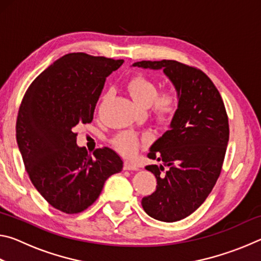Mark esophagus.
I'll list each match as a JSON object with an SVG mask.
<instances>
[{
    "label": "esophagus",
    "mask_w": 261,
    "mask_h": 261,
    "mask_svg": "<svg viewBox=\"0 0 261 261\" xmlns=\"http://www.w3.org/2000/svg\"><path fill=\"white\" fill-rule=\"evenodd\" d=\"M123 169H124V170H137V169H138V167L134 165V163L129 162V161H124V165H123Z\"/></svg>",
    "instance_id": "1"
}]
</instances>
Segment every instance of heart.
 Instances as JSON below:
<instances>
[{"instance_id": "heart-1", "label": "heart", "mask_w": 261, "mask_h": 261, "mask_svg": "<svg viewBox=\"0 0 261 261\" xmlns=\"http://www.w3.org/2000/svg\"><path fill=\"white\" fill-rule=\"evenodd\" d=\"M126 91L137 105L149 107L153 117L160 123L170 122L179 109L180 94L175 87L159 92L158 84L144 74L132 77L126 84ZM107 98L108 94H103L102 101ZM141 140L145 138H140L135 132L123 131L115 137L113 144L122 155L132 156Z\"/></svg>"}]
</instances>
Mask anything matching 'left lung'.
<instances>
[{
  "label": "left lung",
  "mask_w": 261,
  "mask_h": 261,
  "mask_svg": "<svg viewBox=\"0 0 261 261\" xmlns=\"http://www.w3.org/2000/svg\"><path fill=\"white\" fill-rule=\"evenodd\" d=\"M132 67L163 70L180 94L169 130L147 154L163 163L146 166L156 177V190L141 199L153 219L175 222L192 214L219 178L229 140L227 112L218 88L199 69L173 60L141 61Z\"/></svg>",
  "instance_id": "8db88e82"
}]
</instances>
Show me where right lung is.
Returning a JSON list of instances; mask_svg holds the SVG:
<instances>
[{
  "label": "right lung",
  "instance_id": "add662e5",
  "mask_svg": "<svg viewBox=\"0 0 261 261\" xmlns=\"http://www.w3.org/2000/svg\"><path fill=\"white\" fill-rule=\"evenodd\" d=\"M123 60L71 53L34 79L21 101L16 138L25 169L39 193L67 214L85 211L98 199L122 159L108 147L93 156L79 147L74 126L91 123L106 78Z\"/></svg>",
  "mask_w": 261,
  "mask_h": 261
}]
</instances>
